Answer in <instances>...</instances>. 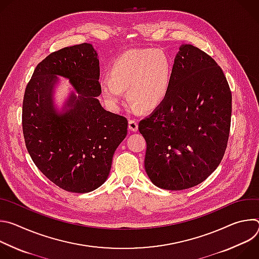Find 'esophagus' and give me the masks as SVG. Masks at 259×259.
<instances>
[{
    "mask_svg": "<svg viewBox=\"0 0 259 259\" xmlns=\"http://www.w3.org/2000/svg\"><path fill=\"white\" fill-rule=\"evenodd\" d=\"M128 127H129L130 131L136 132L138 130V123H137V121L136 120H129Z\"/></svg>",
    "mask_w": 259,
    "mask_h": 259,
    "instance_id": "34e87169",
    "label": "esophagus"
}]
</instances>
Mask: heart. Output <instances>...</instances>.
<instances>
[{
    "label": "heart",
    "instance_id": "obj_1",
    "mask_svg": "<svg viewBox=\"0 0 259 259\" xmlns=\"http://www.w3.org/2000/svg\"><path fill=\"white\" fill-rule=\"evenodd\" d=\"M172 67L168 56L154 48L133 49L119 55L110 65L109 76L99 81L106 102L118 107L128 89V99L143 110L157 108L166 98Z\"/></svg>",
    "mask_w": 259,
    "mask_h": 259
}]
</instances>
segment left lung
Wrapping results in <instances>:
<instances>
[{
	"mask_svg": "<svg viewBox=\"0 0 259 259\" xmlns=\"http://www.w3.org/2000/svg\"><path fill=\"white\" fill-rule=\"evenodd\" d=\"M231 117L223 69L199 48L181 45L166 98L138 125L146 141L144 168L155 186L181 191L203 182L224 158Z\"/></svg>",
	"mask_w": 259,
	"mask_h": 259,
	"instance_id": "left-lung-1",
	"label": "left lung"
}]
</instances>
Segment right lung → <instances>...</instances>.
Listing matches in <instances>:
<instances>
[{"mask_svg":"<svg viewBox=\"0 0 259 259\" xmlns=\"http://www.w3.org/2000/svg\"><path fill=\"white\" fill-rule=\"evenodd\" d=\"M57 76L74 87L60 112ZM99 59L88 43L62 48L36 65L22 103V130L35 166L60 189L85 194L107 179L113 156L127 135L126 118L99 100Z\"/></svg>","mask_w":259,"mask_h":259,"instance_id":"1","label":"right lung"}]
</instances>
